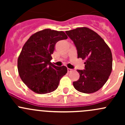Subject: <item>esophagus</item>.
<instances>
[{
	"label": "esophagus",
	"mask_w": 125,
	"mask_h": 125,
	"mask_svg": "<svg viewBox=\"0 0 125 125\" xmlns=\"http://www.w3.org/2000/svg\"><path fill=\"white\" fill-rule=\"evenodd\" d=\"M73 70H72V69H70V68H68V73H71V71H73Z\"/></svg>",
	"instance_id": "esophagus-1"
}]
</instances>
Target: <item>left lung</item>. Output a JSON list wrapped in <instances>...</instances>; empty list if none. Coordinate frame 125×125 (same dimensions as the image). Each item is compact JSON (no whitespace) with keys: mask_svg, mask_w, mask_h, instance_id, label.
<instances>
[{"mask_svg":"<svg viewBox=\"0 0 125 125\" xmlns=\"http://www.w3.org/2000/svg\"><path fill=\"white\" fill-rule=\"evenodd\" d=\"M66 33L76 47L78 58L86 59L85 70H77L80 78L73 82V86L83 93L97 91L111 73L113 56L110 48L97 33L88 28H77Z\"/></svg>","mask_w":125,"mask_h":125,"instance_id":"1","label":"left lung"}]
</instances>
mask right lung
Listing matches in <instances>:
<instances>
[{
    "instance_id": "right-lung-1",
    "label": "right lung",
    "mask_w": 125,
    "mask_h": 125,
    "mask_svg": "<svg viewBox=\"0 0 125 125\" xmlns=\"http://www.w3.org/2000/svg\"><path fill=\"white\" fill-rule=\"evenodd\" d=\"M67 38L63 31L45 29L32 35L23 45L17 68L23 82L32 91L44 94L57 88L67 68L53 65L51 54L56 43Z\"/></svg>"
}]
</instances>
